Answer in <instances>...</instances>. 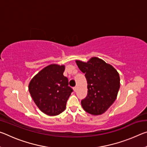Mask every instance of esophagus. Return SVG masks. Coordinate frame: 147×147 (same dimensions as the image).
Instances as JSON below:
<instances>
[{
    "mask_svg": "<svg viewBox=\"0 0 147 147\" xmlns=\"http://www.w3.org/2000/svg\"><path fill=\"white\" fill-rule=\"evenodd\" d=\"M73 90H74V92H76V90H77L76 87H74V88H73Z\"/></svg>",
    "mask_w": 147,
    "mask_h": 147,
    "instance_id": "1",
    "label": "esophagus"
}]
</instances>
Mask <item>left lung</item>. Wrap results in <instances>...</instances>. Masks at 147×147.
Listing matches in <instances>:
<instances>
[{
  "instance_id": "left-lung-1",
  "label": "left lung",
  "mask_w": 147,
  "mask_h": 147,
  "mask_svg": "<svg viewBox=\"0 0 147 147\" xmlns=\"http://www.w3.org/2000/svg\"><path fill=\"white\" fill-rule=\"evenodd\" d=\"M76 63L88 82V95L81 102L82 108L91 115H101L117 98L120 88L119 74L111 65L97 57L87 62L76 60Z\"/></svg>"
}]
</instances>
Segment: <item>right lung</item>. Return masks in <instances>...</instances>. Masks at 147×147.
Here are the masks:
<instances>
[{"mask_svg":"<svg viewBox=\"0 0 147 147\" xmlns=\"http://www.w3.org/2000/svg\"><path fill=\"white\" fill-rule=\"evenodd\" d=\"M65 65L51 64L36 74L30 80L28 90L38 108L44 113L55 116L65 109L73 89L63 76Z\"/></svg>","mask_w":147,"mask_h":147,"instance_id":"right-lung-1","label":"right lung"}]
</instances>
